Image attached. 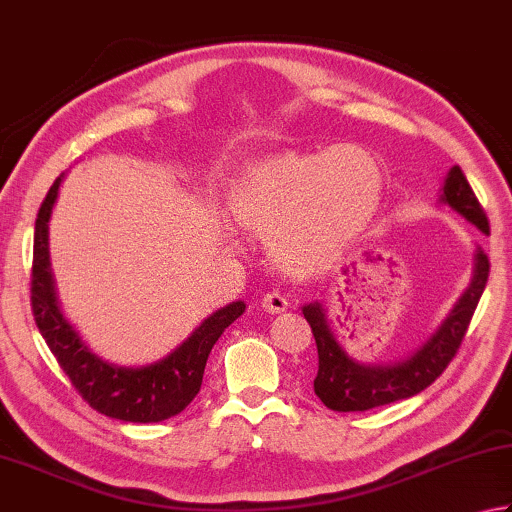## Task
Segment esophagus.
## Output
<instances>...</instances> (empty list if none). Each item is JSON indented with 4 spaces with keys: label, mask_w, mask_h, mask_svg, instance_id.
<instances>
[{
    "label": "esophagus",
    "mask_w": 512,
    "mask_h": 512,
    "mask_svg": "<svg viewBox=\"0 0 512 512\" xmlns=\"http://www.w3.org/2000/svg\"><path fill=\"white\" fill-rule=\"evenodd\" d=\"M288 297L286 293L282 291H268L264 297H262V306L268 311V313H282L288 309Z\"/></svg>",
    "instance_id": "esophagus-1"
}]
</instances>
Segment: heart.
Returning a JSON list of instances; mask_svg holds the SVG:
<instances>
[{
    "mask_svg": "<svg viewBox=\"0 0 512 512\" xmlns=\"http://www.w3.org/2000/svg\"><path fill=\"white\" fill-rule=\"evenodd\" d=\"M385 176L365 147L286 152L255 165L232 194V215L273 237L288 264L333 253L367 228L383 199Z\"/></svg>",
    "mask_w": 512,
    "mask_h": 512,
    "instance_id": "heart-1",
    "label": "heart"
}]
</instances>
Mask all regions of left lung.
I'll return each instance as SVG.
<instances>
[{
  "label": "left lung",
  "instance_id": "obj_1",
  "mask_svg": "<svg viewBox=\"0 0 512 512\" xmlns=\"http://www.w3.org/2000/svg\"><path fill=\"white\" fill-rule=\"evenodd\" d=\"M441 199L488 235L490 224L486 210L479 203L477 194L472 192L466 174L459 165H454L448 179H445ZM488 275V255L483 250H477L475 277H472L468 291L461 295V300L448 315V320L410 358L387 367H369L351 360L331 333L322 306L318 302L306 304L302 313L306 322L311 324L315 347H318V374H315L313 389L320 401L333 412H365L371 407L403 401V398H410L423 392L425 387H430L450 365L452 358L457 356L481 300L483 288H486Z\"/></svg>",
  "mask_w": 512,
  "mask_h": 512
}]
</instances>
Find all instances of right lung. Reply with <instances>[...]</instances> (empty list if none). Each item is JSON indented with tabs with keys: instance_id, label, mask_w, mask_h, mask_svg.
Returning <instances> with one entry per match:
<instances>
[{
	"instance_id": "1",
	"label": "right lung",
	"mask_w": 512,
	"mask_h": 512,
	"mask_svg": "<svg viewBox=\"0 0 512 512\" xmlns=\"http://www.w3.org/2000/svg\"><path fill=\"white\" fill-rule=\"evenodd\" d=\"M62 176L46 192L35 219L31 309L37 329L78 394L96 412L129 423H159L192 403L203 383L212 347L228 324L244 313V302H232L201 324L183 345L154 365L127 369L98 358L64 318L55 297L49 262V217Z\"/></svg>"
}]
</instances>
